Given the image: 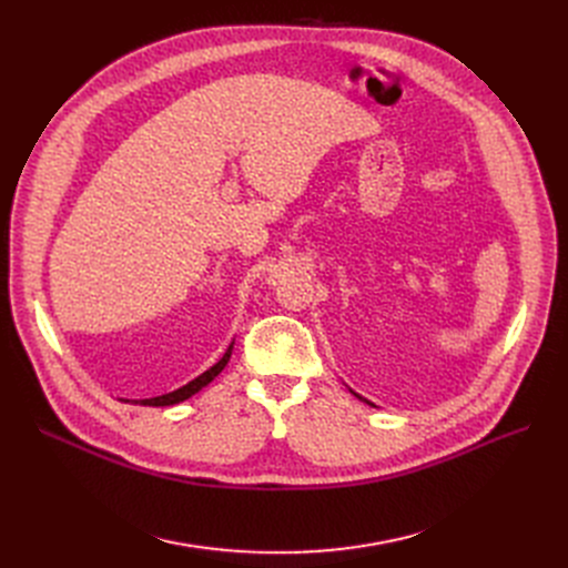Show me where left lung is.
Wrapping results in <instances>:
<instances>
[{"label":"left lung","instance_id":"left-lung-1","mask_svg":"<svg viewBox=\"0 0 568 568\" xmlns=\"http://www.w3.org/2000/svg\"><path fill=\"white\" fill-rule=\"evenodd\" d=\"M352 394H354V392H352ZM354 396H356V398H362V396H359V394H354ZM362 400H364V398H362ZM366 403H368V400H366Z\"/></svg>","mask_w":568,"mask_h":568}]
</instances>
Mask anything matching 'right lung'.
<instances>
[{
	"mask_svg": "<svg viewBox=\"0 0 568 568\" xmlns=\"http://www.w3.org/2000/svg\"><path fill=\"white\" fill-rule=\"evenodd\" d=\"M232 347H234V343H230V347L225 349V354L221 356L219 359V364H214L212 368L209 371H204L202 375H197L195 379H191L189 384H184L182 389H176V392H170V394H163V396H156V398H144V400H140V405H149V407H168V405H176V403H182V400H186V398H191V396H195L200 389H204V386L212 382L225 366H227V362H230V356H232ZM129 403V400H126ZM135 405H138V400H135Z\"/></svg>",
	"mask_w": 568,
	"mask_h": 568,
	"instance_id": "right-lung-1",
	"label": "right lung"
}]
</instances>
